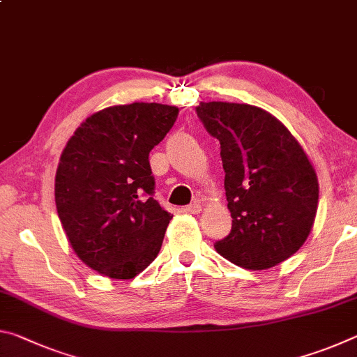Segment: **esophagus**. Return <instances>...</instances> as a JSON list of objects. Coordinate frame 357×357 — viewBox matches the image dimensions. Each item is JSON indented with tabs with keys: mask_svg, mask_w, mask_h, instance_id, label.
Listing matches in <instances>:
<instances>
[{
	"mask_svg": "<svg viewBox=\"0 0 357 357\" xmlns=\"http://www.w3.org/2000/svg\"><path fill=\"white\" fill-rule=\"evenodd\" d=\"M202 204L200 203H193V204H189V206L185 208V213L189 214H200L202 213Z\"/></svg>",
	"mask_w": 357,
	"mask_h": 357,
	"instance_id": "obj_1",
	"label": "esophagus"
}]
</instances>
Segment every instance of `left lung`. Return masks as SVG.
Returning a JSON list of instances; mask_svg holds the SVG:
<instances>
[{
	"mask_svg": "<svg viewBox=\"0 0 357 357\" xmlns=\"http://www.w3.org/2000/svg\"><path fill=\"white\" fill-rule=\"evenodd\" d=\"M197 114L220 142L233 219L215 250L241 268H274L304 245L315 223V167L285 124L263 108L202 102Z\"/></svg>",
	"mask_w": 357,
	"mask_h": 357,
	"instance_id": "left-lung-1",
	"label": "left lung"
}]
</instances>
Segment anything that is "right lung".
<instances>
[{
	"instance_id": "add662e5",
	"label": "right lung",
	"mask_w": 357,
	"mask_h": 357,
	"mask_svg": "<svg viewBox=\"0 0 357 357\" xmlns=\"http://www.w3.org/2000/svg\"><path fill=\"white\" fill-rule=\"evenodd\" d=\"M179 108L107 107L78 126L59 157L55 203L75 255L110 279H134L159 255L173 219L153 198L149 153Z\"/></svg>"
}]
</instances>
